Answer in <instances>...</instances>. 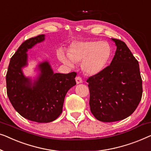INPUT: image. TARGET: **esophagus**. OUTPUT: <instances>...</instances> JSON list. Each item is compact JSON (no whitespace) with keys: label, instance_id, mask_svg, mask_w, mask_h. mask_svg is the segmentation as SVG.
I'll return each instance as SVG.
<instances>
[{"label":"esophagus","instance_id":"esophagus-1","mask_svg":"<svg viewBox=\"0 0 151 151\" xmlns=\"http://www.w3.org/2000/svg\"><path fill=\"white\" fill-rule=\"evenodd\" d=\"M76 82L77 84H79L81 83H82V78L80 76H76Z\"/></svg>","mask_w":151,"mask_h":151}]
</instances>
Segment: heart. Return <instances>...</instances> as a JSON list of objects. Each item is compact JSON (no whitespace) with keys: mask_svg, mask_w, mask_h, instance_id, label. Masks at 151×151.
<instances>
[{"mask_svg":"<svg viewBox=\"0 0 151 151\" xmlns=\"http://www.w3.org/2000/svg\"><path fill=\"white\" fill-rule=\"evenodd\" d=\"M111 55V48L105 42L86 41L76 42L71 45L68 55L59 51L58 57L69 67L82 62L81 66L87 74L94 75L105 68Z\"/></svg>","mask_w":151,"mask_h":151,"instance_id":"obj_1","label":"heart"}]
</instances>
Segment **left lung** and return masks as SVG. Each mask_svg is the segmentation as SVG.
Segmentation results:
<instances>
[{
	"label": "left lung",
	"instance_id": "obj_1",
	"mask_svg": "<svg viewBox=\"0 0 151 151\" xmlns=\"http://www.w3.org/2000/svg\"><path fill=\"white\" fill-rule=\"evenodd\" d=\"M111 40L117 48L110 65L87 80L90 111L98 120L105 122L129 117L142 96L138 61L124 42Z\"/></svg>",
	"mask_w": 151,
	"mask_h": 151
}]
</instances>
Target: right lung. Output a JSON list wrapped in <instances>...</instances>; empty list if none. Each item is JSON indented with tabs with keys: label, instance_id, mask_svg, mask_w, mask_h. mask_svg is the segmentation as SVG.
<instances>
[{
	"label": "right lung",
	"instance_id": "obj_1",
	"mask_svg": "<svg viewBox=\"0 0 151 151\" xmlns=\"http://www.w3.org/2000/svg\"><path fill=\"white\" fill-rule=\"evenodd\" d=\"M40 35L26 40L10 59L6 75L7 93L12 105L18 114L33 122L54 121L62 112L65 94L76 85L75 72L54 73L48 61L38 65L40 73L35 80L26 77L22 68L27 65L28 49L43 42Z\"/></svg>",
	"mask_w": 151,
	"mask_h": 151
}]
</instances>
